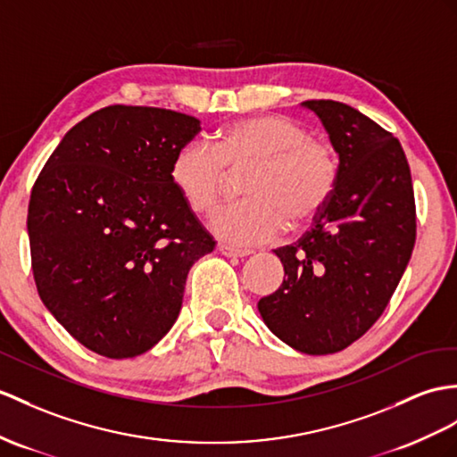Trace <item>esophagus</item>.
<instances>
[{"mask_svg":"<svg viewBox=\"0 0 457 457\" xmlns=\"http://www.w3.org/2000/svg\"><path fill=\"white\" fill-rule=\"evenodd\" d=\"M219 252L227 258H246V255L252 253V250H240V248H232L227 246V244H219Z\"/></svg>","mask_w":457,"mask_h":457,"instance_id":"34e87169","label":"esophagus"}]
</instances>
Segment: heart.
Returning a JSON list of instances; mask_svg holds the SVG:
<instances>
[{
    "label": "heart",
    "mask_w": 457,
    "mask_h": 457,
    "mask_svg": "<svg viewBox=\"0 0 457 457\" xmlns=\"http://www.w3.org/2000/svg\"><path fill=\"white\" fill-rule=\"evenodd\" d=\"M250 197L219 209L211 228L248 250L277 238L288 222L304 225L326 209L339 182L337 154L296 120L260 114L220 128L213 145L190 141L170 162V184L184 205L202 215L217 205L230 172L248 170Z\"/></svg>",
    "instance_id": "b5f03b06"
}]
</instances>
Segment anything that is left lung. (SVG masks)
Returning a JSON list of instances; mask_svg holds the SVG:
<instances>
[{
    "mask_svg": "<svg viewBox=\"0 0 457 457\" xmlns=\"http://www.w3.org/2000/svg\"><path fill=\"white\" fill-rule=\"evenodd\" d=\"M339 154V182L314 227L273 250L283 285L258 310L306 354L349 347L382 316L415 246V194L402 145L349 104L306 100Z\"/></svg>",
    "mask_w": 457,
    "mask_h": 457,
    "instance_id": "8db88e82",
    "label": "left lung"
}]
</instances>
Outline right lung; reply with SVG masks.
<instances>
[{
    "instance_id": "1",
    "label": "right lung",
    "mask_w": 457,
    "mask_h": 457,
    "mask_svg": "<svg viewBox=\"0 0 457 457\" xmlns=\"http://www.w3.org/2000/svg\"><path fill=\"white\" fill-rule=\"evenodd\" d=\"M199 129L164 108H100L65 133L32 186L38 295L71 337L106 359L137 357L169 333L187 271L215 248L169 178Z\"/></svg>"
}]
</instances>
